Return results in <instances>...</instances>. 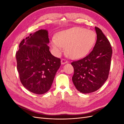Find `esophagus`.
<instances>
[{
    "mask_svg": "<svg viewBox=\"0 0 124 124\" xmlns=\"http://www.w3.org/2000/svg\"><path fill=\"white\" fill-rule=\"evenodd\" d=\"M68 62L67 61L66 59H62L61 60V63H62V65H64V64H65V63H68Z\"/></svg>",
    "mask_w": 124,
    "mask_h": 124,
    "instance_id": "esophagus-1",
    "label": "esophagus"
}]
</instances>
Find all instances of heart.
Returning a JSON list of instances; mask_svg holds the SVG:
<instances>
[{"label":"heart","instance_id":"1","mask_svg":"<svg viewBox=\"0 0 124 124\" xmlns=\"http://www.w3.org/2000/svg\"><path fill=\"white\" fill-rule=\"evenodd\" d=\"M96 33L91 30L76 27L58 32L52 46L57 55L61 54L66 46L67 55L72 59H78L87 55L94 46Z\"/></svg>","mask_w":124,"mask_h":124}]
</instances>
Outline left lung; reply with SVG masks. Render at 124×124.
I'll list each match as a JSON object with an SVG mask.
<instances>
[{
  "label": "left lung",
  "instance_id": "1",
  "mask_svg": "<svg viewBox=\"0 0 124 124\" xmlns=\"http://www.w3.org/2000/svg\"><path fill=\"white\" fill-rule=\"evenodd\" d=\"M95 29L97 41L93 51L84 58L71 62L74 68L72 82L78 91L83 93L99 89L107 81L110 69V43L101 29Z\"/></svg>",
  "mask_w": 124,
  "mask_h": 124
}]
</instances>
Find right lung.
I'll return each instance as SVG.
<instances>
[{
  "instance_id": "obj_1",
  "label": "right lung",
  "mask_w": 124,
  "mask_h": 124,
  "mask_svg": "<svg viewBox=\"0 0 124 124\" xmlns=\"http://www.w3.org/2000/svg\"><path fill=\"white\" fill-rule=\"evenodd\" d=\"M48 33L40 29L21 41L16 53L17 69L22 84L36 94H43L51 87L61 59L52 55Z\"/></svg>"
}]
</instances>
